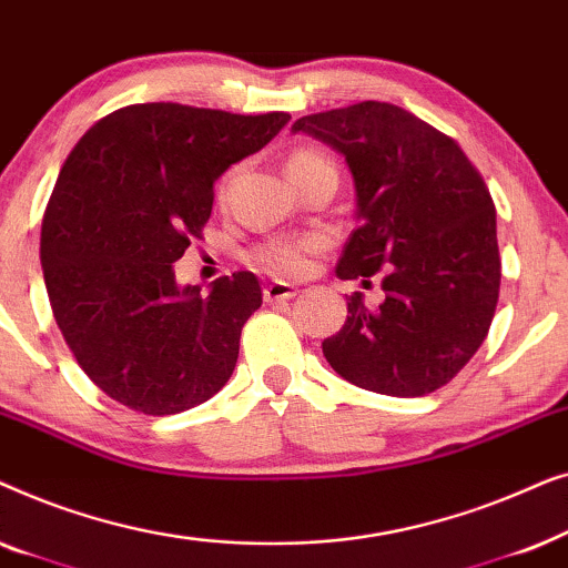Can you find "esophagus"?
<instances>
[{
	"instance_id": "esophagus-1",
	"label": "esophagus",
	"mask_w": 568,
	"mask_h": 568,
	"mask_svg": "<svg viewBox=\"0 0 568 568\" xmlns=\"http://www.w3.org/2000/svg\"><path fill=\"white\" fill-rule=\"evenodd\" d=\"M297 286L294 284H286V282H271L266 284V290H263V297L266 302H278V300H292L297 297Z\"/></svg>"
}]
</instances>
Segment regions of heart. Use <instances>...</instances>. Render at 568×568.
I'll return each mask as SVG.
<instances>
[{"instance_id":"obj_1","label":"heart","mask_w":568,"mask_h":568,"mask_svg":"<svg viewBox=\"0 0 568 568\" xmlns=\"http://www.w3.org/2000/svg\"><path fill=\"white\" fill-rule=\"evenodd\" d=\"M317 165H333V162L325 158L321 150H313V146H300L290 154L286 160V170H290L292 178H297L307 170ZM232 181V173L222 178L220 196L227 193V185ZM328 245V237L321 235V232H302V235H278L271 237L266 243L258 245L253 251L255 266H261L266 274L274 276H305L317 255L325 251Z\"/></svg>"}]
</instances>
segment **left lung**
<instances>
[{
	"instance_id": "1",
	"label": "left lung",
	"mask_w": 568,
	"mask_h": 568,
	"mask_svg": "<svg viewBox=\"0 0 568 568\" xmlns=\"http://www.w3.org/2000/svg\"><path fill=\"white\" fill-rule=\"evenodd\" d=\"M294 131L323 139L354 175L359 227L341 278L383 271L385 302L356 292L323 354L364 390L416 398L447 385L478 352L499 302L496 209L484 178L453 136L393 103L302 115Z\"/></svg>"
}]
</instances>
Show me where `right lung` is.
I'll use <instances>...</instances> for the list:
<instances>
[{
    "mask_svg": "<svg viewBox=\"0 0 568 568\" xmlns=\"http://www.w3.org/2000/svg\"><path fill=\"white\" fill-rule=\"evenodd\" d=\"M292 115L136 103L84 131L43 214L41 263L57 325L92 383L170 416L227 383L261 307L251 271L178 290L173 263L212 216L214 181Z\"/></svg>",
    "mask_w": 568,
    "mask_h": 568,
    "instance_id": "right-lung-1",
    "label": "right lung"
}]
</instances>
